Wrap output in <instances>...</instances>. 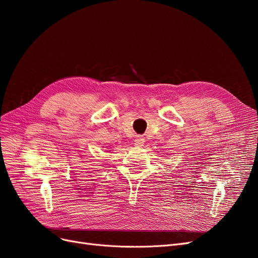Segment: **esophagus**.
<instances>
[{
    "mask_svg": "<svg viewBox=\"0 0 258 258\" xmlns=\"http://www.w3.org/2000/svg\"><path fill=\"white\" fill-rule=\"evenodd\" d=\"M144 142H145V140H144L143 137H138V138L135 140V145L138 146V147H141V146H143Z\"/></svg>",
    "mask_w": 258,
    "mask_h": 258,
    "instance_id": "34e87169",
    "label": "esophagus"
}]
</instances>
